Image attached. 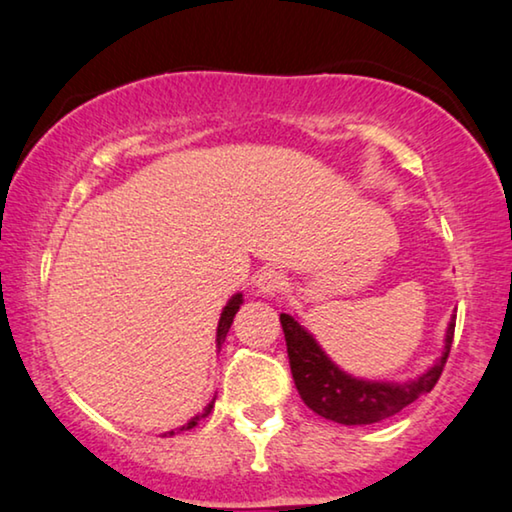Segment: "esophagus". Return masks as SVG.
I'll list each match as a JSON object with an SVG mask.
<instances>
[{
  "mask_svg": "<svg viewBox=\"0 0 512 512\" xmlns=\"http://www.w3.org/2000/svg\"><path fill=\"white\" fill-rule=\"evenodd\" d=\"M255 287L264 297H276L283 290V273L276 269H262L255 276Z\"/></svg>",
  "mask_w": 512,
  "mask_h": 512,
  "instance_id": "obj_1",
  "label": "esophagus"
}]
</instances>
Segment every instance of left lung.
I'll return each mask as SVG.
<instances>
[{
  "label": "left lung",
  "mask_w": 512,
  "mask_h": 512,
  "mask_svg": "<svg viewBox=\"0 0 512 512\" xmlns=\"http://www.w3.org/2000/svg\"><path fill=\"white\" fill-rule=\"evenodd\" d=\"M280 325L285 331L287 357L294 385L301 399L313 413L338 424H373L397 415L408 403H413L434 390L441 378L443 366L448 362L452 336H455V315L445 331V348L434 366H429L422 376L406 383H387V380H364L350 376L341 366L329 359L315 336L297 318L280 313Z\"/></svg>",
  "instance_id": "1"
}]
</instances>
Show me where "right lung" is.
<instances>
[{"label": "right lung", "instance_id": "right-lung-1", "mask_svg": "<svg viewBox=\"0 0 512 512\" xmlns=\"http://www.w3.org/2000/svg\"><path fill=\"white\" fill-rule=\"evenodd\" d=\"M241 304H243V294L241 292H236L232 299L227 301V306L222 308V313H220V322H218V334H215V343H218V348L222 343H225V336H227V331H229V327H232V322H234V315L239 313V308H241ZM213 403H215V399L208 403V406L204 408V413H199V415H194L190 422L187 424H183L181 429H171V431H167V434L164 436H174V434H178V431H185V429H192V427H197V422L201 420V417H206L208 413H211L213 410Z\"/></svg>", "mask_w": 512, "mask_h": 512}]
</instances>
